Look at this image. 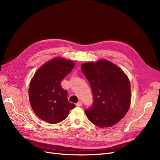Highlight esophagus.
Listing matches in <instances>:
<instances>
[{"mask_svg": "<svg viewBox=\"0 0 160 160\" xmlns=\"http://www.w3.org/2000/svg\"><path fill=\"white\" fill-rule=\"evenodd\" d=\"M81 106H82V102H80V101H79L78 102H77V104H76V106H77V107Z\"/></svg>", "mask_w": 160, "mask_h": 160, "instance_id": "34e87169", "label": "esophagus"}]
</instances>
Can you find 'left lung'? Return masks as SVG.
I'll return each instance as SVG.
<instances>
[{
	"instance_id": "1",
	"label": "left lung",
	"mask_w": 160,
	"mask_h": 160,
	"mask_svg": "<svg viewBox=\"0 0 160 160\" xmlns=\"http://www.w3.org/2000/svg\"><path fill=\"white\" fill-rule=\"evenodd\" d=\"M81 69L93 91V103L85 111L89 120L100 128L112 127L128 112L131 104V88L124 71L104 59L86 62Z\"/></svg>"
}]
</instances>
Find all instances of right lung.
I'll use <instances>...</instances> for the list:
<instances>
[{"instance_id": "1", "label": "right lung", "mask_w": 160, "mask_h": 160, "mask_svg": "<svg viewBox=\"0 0 160 160\" xmlns=\"http://www.w3.org/2000/svg\"><path fill=\"white\" fill-rule=\"evenodd\" d=\"M75 63L62 57H56L42 65L30 80L28 95L33 112L50 124L62 122L75 108L67 99V92L60 83L74 68Z\"/></svg>"}]
</instances>
